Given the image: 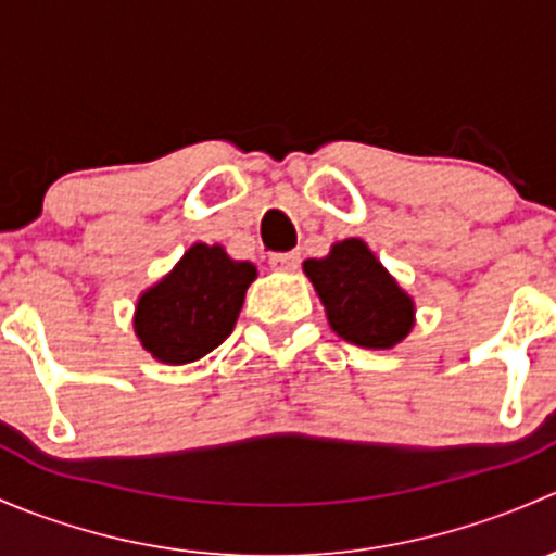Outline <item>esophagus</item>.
<instances>
[{
    "label": "esophagus",
    "mask_w": 556,
    "mask_h": 556,
    "mask_svg": "<svg viewBox=\"0 0 556 556\" xmlns=\"http://www.w3.org/2000/svg\"><path fill=\"white\" fill-rule=\"evenodd\" d=\"M299 263H301L299 252H274V255L268 257V266H271L274 271H295Z\"/></svg>",
    "instance_id": "esophagus-1"
}]
</instances>
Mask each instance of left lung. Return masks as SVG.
I'll return each mask as SVG.
<instances>
[{
    "label": "left lung",
    "mask_w": 556,
    "mask_h": 556,
    "mask_svg": "<svg viewBox=\"0 0 556 556\" xmlns=\"http://www.w3.org/2000/svg\"><path fill=\"white\" fill-rule=\"evenodd\" d=\"M328 323L341 339L390 350L414 325V304L361 239L333 244L328 257L304 263Z\"/></svg>",
    "instance_id": "left-lung-1"
}]
</instances>
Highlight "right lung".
Returning <instances> with one entry per match:
<instances>
[{"instance_id":"right-lung-1","label":"right lung","mask_w":556,"mask_h":556,"mask_svg":"<svg viewBox=\"0 0 556 556\" xmlns=\"http://www.w3.org/2000/svg\"><path fill=\"white\" fill-rule=\"evenodd\" d=\"M252 279V263L231 261L217 244H193L169 277L139 299L134 330L159 361H199L233 330Z\"/></svg>"}]
</instances>
